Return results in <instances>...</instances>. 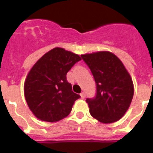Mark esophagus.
Listing matches in <instances>:
<instances>
[{"label": "esophagus", "instance_id": "obj_1", "mask_svg": "<svg viewBox=\"0 0 153 153\" xmlns=\"http://www.w3.org/2000/svg\"><path fill=\"white\" fill-rule=\"evenodd\" d=\"M80 97H81V98H82V99L85 98V93H84V92H82V93H80Z\"/></svg>", "mask_w": 153, "mask_h": 153}]
</instances>
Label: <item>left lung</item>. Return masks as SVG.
I'll list each match as a JSON object with an SVG mask.
<instances>
[{
    "label": "left lung",
    "mask_w": 153,
    "mask_h": 153,
    "mask_svg": "<svg viewBox=\"0 0 153 153\" xmlns=\"http://www.w3.org/2000/svg\"><path fill=\"white\" fill-rule=\"evenodd\" d=\"M91 70L97 95L86 99L90 113L102 123L117 122L124 116L132 102L134 87L122 61L113 53L99 51L81 55Z\"/></svg>",
    "instance_id": "obj_1"
}]
</instances>
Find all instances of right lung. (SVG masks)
Instances as JSON below:
<instances>
[{"label":"right lung","mask_w":153,"mask_h":153,"mask_svg":"<svg viewBox=\"0 0 153 153\" xmlns=\"http://www.w3.org/2000/svg\"><path fill=\"white\" fill-rule=\"evenodd\" d=\"M81 57L56 47L36 62L24 82L25 100L31 112L42 121L53 123L67 117L80 96L72 91L67 74Z\"/></svg>","instance_id":"1"}]
</instances>
